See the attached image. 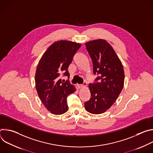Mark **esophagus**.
Returning <instances> with one entry per match:
<instances>
[{
    "instance_id": "esophagus-1",
    "label": "esophagus",
    "mask_w": 153,
    "mask_h": 153,
    "mask_svg": "<svg viewBox=\"0 0 153 153\" xmlns=\"http://www.w3.org/2000/svg\"><path fill=\"white\" fill-rule=\"evenodd\" d=\"M78 88H81L82 87H86L87 86V83L86 82H84L83 84H77V85Z\"/></svg>"
}]
</instances>
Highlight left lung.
Wrapping results in <instances>:
<instances>
[{
  "label": "left lung",
  "instance_id": "obj_1",
  "mask_svg": "<svg viewBox=\"0 0 153 153\" xmlns=\"http://www.w3.org/2000/svg\"><path fill=\"white\" fill-rule=\"evenodd\" d=\"M93 64V73L99 76L95 83H90L89 101L85 103L86 110L94 114L105 113L117 100L124 85L122 63L106 40L97 39L85 43Z\"/></svg>",
  "mask_w": 153,
  "mask_h": 153
}]
</instances>
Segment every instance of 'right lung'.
I'll list each match as a JSON object with an SVG mask.
<instances>
[{
    "instance_id": "1",
    "label": "right lung",
    "mask_w": 153,
    "mask_h": 153,
    "mask_svg": "<svg viewBox=\"0 0 153 153\" xmlns=\"http://www.w3.org/2000/svg\"><path fill=\"white\" fill-rule=\"evenodd\" d=\"M81 44L69 40L54 42L43 53L36 68V88L42 103L52 114L60 115L68 107L67 97L76 91L73 85L62 82V74L70 77L68 68Z\"/></svg>"
}]
</instances>
